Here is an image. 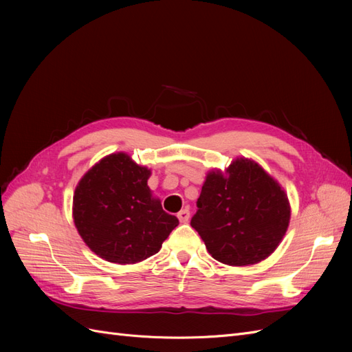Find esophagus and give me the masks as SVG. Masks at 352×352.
<instances>
[{
    "instance_id": "34e87169",
    "label": "esophagus",
    "mask_w": 352,
    "mask_h": 352,
    "mask_svg": "<svg viewBox=\"0 0 352 352\" xmlns=\"http://www.w3.org/2000/svg\"><path fill=\"white\" fill-rule=\"evenodd\" d=\"M177 219H179V221L180 223H188V220H189V210H180L179 212H177Z\"/></svg>"
}]
</instances>
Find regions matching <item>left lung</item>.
Masks as SVG:
<instances>
[{"label":"left lung","instance_id":"8db88e82","mask_svg":"<svg viewBox=\"0 0 352 352\" xmlns=\"http://www.w3.org/2000/svg\"><path fill=\"white\" fill-rule=\"evenodd\" d=\"M190 220L211 257L233 267L265 260L279 247L291 220L282 185L251 158L236 157L206 176Z\"/></svg>","mask_w":352,"mask_h":352}]
</instances>
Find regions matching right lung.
<instances>
[{"instance_id":"obj_1","label":"right lung","mask_w":352,"mask_h":352,"mask_svg":"<svg viewBox=\"0 0 352 352\" xmlns=\"http://www.w3.org/2000/svg\"><path fill=\"white\" fill-rule=\"evenodd\" d=\"M151 168L113 153L82 176L73 195V221L89 250L105 261L136 264L157 254L179 220L148 186Z\"/></svg>"}]
</instances>
